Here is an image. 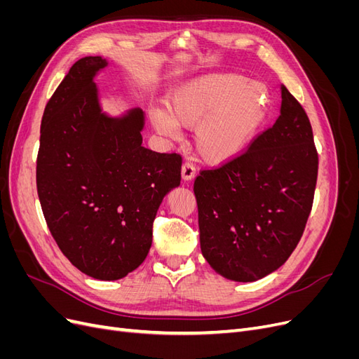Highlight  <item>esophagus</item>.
<instances>
[{
  "instance_id": "esophagus-1",
  "label": "esophagus",
  "mask_w": 359,
  "mask_h": 359,
  "mask_svg": "<svg viewBox=\"0 0 359 359\" xmlns=\"http://www.w3.org/2000/svg\"><path fill=\"white\" fill-rule=\"evenodd\" d=\"M194 175H196V169H194V166L191 165V163H184L182 168H181V177L184 181H191L194 178Z\"/></svg>"
}]
</instances>
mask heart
Masks as SVG:
<instances>
[{"instance_id": "b5f03b06", "label": "heart", "mask_w": 359, "mask_h": 359, "mask_svg": "<svg viewBox=\"0 0 359 359\" xmlns=\"http://www.w3.org/2000/svg\"><path fill=\"white\" fill-rule=\"evenodd\" d=\"M268 115V88L235 73L201 76L173 90L165 109L151 112L160 135L178 137V126L194 130V147L210 165H223L250 145Z\"/></svg>"}]
</instances>
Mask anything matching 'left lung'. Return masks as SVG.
<instances>
[{
	"label": "left lung",
	"instance_id": "8db88e82",
	"mask_svg": "<svg viewBox=\"0 0 359 359\" xmlns=\"http://www.w3.org/2000/svg\"><path fill=\"white\" fill-rule=\"evenodd\" d=\"M280 90L274 126L194 181L202 255L232 281H256L283 265L311 211L319 163L311 126L286 86Z\"/></svg>",
	"mask_w": 359,
	"mask_h": 359
}]
</instances>
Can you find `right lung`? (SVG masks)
<instances>
[{
    "mask_svg": "<svg viewBox=\"0 0 359 359\" xmlns=\"http://www.w3.org/2000/svg\"><path fill=\"white\" fill-rule=\"evenodd\" d=\"M109 61H76L45 107L37 193L61 252L83 274L119 280L144 262L181 157L142 147L145 114L103 112L95 76Z\"/></svg>",
    "mask_w": 359,
    "mask_h": 359,
    "instance_id": "add662e5",
    "label": "right lung"
}]
</instances>
